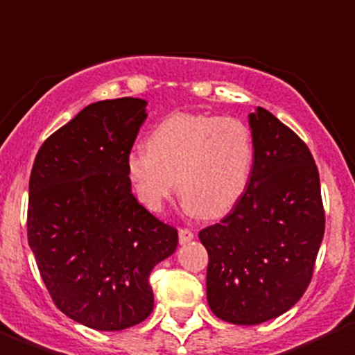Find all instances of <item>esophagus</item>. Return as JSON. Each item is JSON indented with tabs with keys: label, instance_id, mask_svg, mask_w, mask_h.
Returning <instances> with one entry per match:
<instances>
[{
	"label": "esophagus",
	"instance_id": "obj_1",
	"mask_svg": "<svg viewBox=\"0 0 355 355\" xmlns=\"http://www.w3.org/2000/svg\"><path fill=\"white\" fill-rule=\"evenodd\" d=\"M193 239H195V234H193V230H189V229L178 230V241H180V245H186V243L193 241Z\"/></svg>",
	"mask_w": 355,
	"mask_h": 355
}]
</instances>
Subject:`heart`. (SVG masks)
<instances>
[{
    "mask_svg": "<svg viewBox=\"0 0 355 355\" xmlns=\"http://www.w3.org/2000/svg\"><path fill=\"white\" fill-rule=\"evenodd\" d=\"M250 128L237 118L180 112L135 148L126 171L144 207L160 211L177 189L189 212L216 218L236 205L254 169Z\"/></svg>",
    "mask_w": 355,
    "mask_h": 355,
    "instance_id": "heart-1",
    "label": "heart"
}]
</instances>
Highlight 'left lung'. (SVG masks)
<instances>
[{
  "label": "left lung",
  "mask_w": 355,
  "mask_h": 355,
  "mask_svg": "<svg viewBox=\"0 0 355 355\" xmlns=\"http://www.w3.org/2000/svg\"><path fill=\"white\" fill-rule=\"evenodd\" d=\"M248 123L255 150L248 187L220 223L198 234L209 254V307L234 325L268 322L300 300L325 232L307 144L263 107Z\"/></svg>",
  "instance_id": "left-lung-1"
}]
</instances>
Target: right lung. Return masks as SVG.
Wrapping results in <instances>:
<instances>
[{"label": "right lung", "instance_id": "1", "mask_svg": "<svg viewBox=\"0 0 355 355\" xmlns=\"http://www.w3.org/2000/svg\"><path fill=\"white\" fill-rule=\"evenodd\" d=\"M146 101L87 105L37 152L30 175L28 245L55 306L96 331H123L153 311V266L178 232L132 195L126 171Z\"/></svg>", "mask_w": 355, "mask_h": 355}]
</instances>
